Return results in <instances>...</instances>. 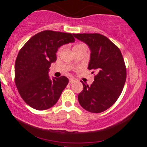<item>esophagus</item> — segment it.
<instances>
[{"label":"esophagus","instance_id":"34e87169","mask_svg":"<svg viewBox=\"0 0 147 147\" xmlns=\"http://www.w3.org/2000/svg\"><path fill=\"white\" fill-rule=\"evenodd\" d=\"M75 80H74V79H72V78H70L69 79V84H73L74 82H75Z\"/></svg>","mask_w":147,"mask_h":147}]
</instances>
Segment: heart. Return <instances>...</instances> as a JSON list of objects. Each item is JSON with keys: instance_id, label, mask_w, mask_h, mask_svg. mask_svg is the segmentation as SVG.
Here are the masks:
<instances>
[{"instance_id": "obj_1", "label": "heart", "mask_w": 147, "mask_h": 147, "mask_svg": "<svg viewBox=\"0 0 147 147\" xmlns=\"http://www.w3.org/2000/svg\"><path fill=\"white\" fill-rule=\"evenodd\" d=\"M81 45H82V44H78V45H76V46H75V47H78V46H81ZM61 49H60L59 50H58V52H60V51H61Z\"/></svg>"}]
</instances>
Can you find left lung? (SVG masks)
Wrapping results in <instances>:
<instances>
[{"label":"left lung","instance_id":"8db88e82","mask_svg":"<svg viewBox=\"0 0 147 147\" xmlns=\"http://www.w3.org/2000/svg\"><path fill=\"white\" fill-rule=\"evenodd\" d=\"M89 46L91 54L88 69L95 71L92 84L82 83L79 104L84 109L100 113L109 109L118 100L127 78V69L121 50L109 38L98 33L74 34Z\"/></svg>","mask_w":147,"mask_h":147}]
</instances>
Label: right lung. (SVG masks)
Listing matches in <instances>:
<instances>
[{
	"mask_svg": "<svg viewBox=\"0 0 147 147\" xmlns=\"http://www.w3.org/2000/svg\"><path fill=\"white\" fill-rule=\"evenodd\" d=\"M73 34L45 30L32 37L19 51L15 64V82L23 100L37 110H45L58 102L69 83L65 76L51 80L48 75L56 52L73 43Z\"/></svg>",
	"mask_w": 147,
	"mask_h": 147,
	"instance_id": "obj_1",
	"label": "right lung"
}]
</instances>
